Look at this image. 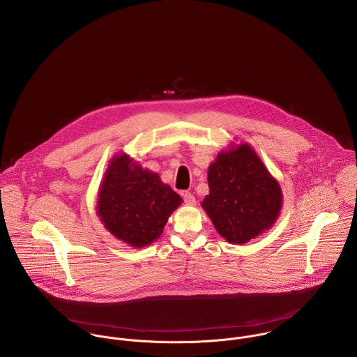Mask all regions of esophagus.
I'll use <instances>...</instances> for the list:
<instances>
[{"mask_svg": "<svg viewBox=\"0 0 357 357\" xmlns=\"http://www.w3.org/2000/svg\"><path fill=\"white\" fill-rule=\"evenodd\" d=\"M183 198H184L185 205H188V206H194V205L197 204L195 197H194L191 192H184V194H183Z\"/></svg>", "mask_w": 357, "mask_h": 357, "instance_id": "obj_1", "label": "esophagus"}]
</instances>
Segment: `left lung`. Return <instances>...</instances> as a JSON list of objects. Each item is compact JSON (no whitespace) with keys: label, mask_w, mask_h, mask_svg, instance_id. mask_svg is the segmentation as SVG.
Segmentation results:
<instances>
[{"label":"left lung","mask_w":357,"mask_h":357,"mask_svg":"<svg viewBox=\"0 0 357 357\" xmlns=\"http://www.w3.org/2000/svg\"><path fill=\"white\" fill-rule=\"evenodd\" d=\"M202 208L230 243H246L270 230L282 208L278 181L248 142L218 153L208 169Z\"/></svg>","instance_id":"8db88e82"}]
</instances>
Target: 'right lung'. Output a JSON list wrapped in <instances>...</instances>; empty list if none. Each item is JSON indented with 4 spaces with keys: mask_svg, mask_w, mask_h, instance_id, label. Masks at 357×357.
<instances>
[{
    "mask_svg": "<svg viewBox=\"0 0 357 357\" xmlns=\"http://www.w3.org/2000/svg\"><path fill=\"white\" fill-rule=\"evenodd\" d=\"M181 202L158 173L119 153L109 160L100 184L97 216L114 237L131 248H142L162 236L167 219Z\"/></svg>",
    "mask_w": 357,
    "mask_h": 357,
    "instance_id": "1",
    "label": "right lung"
}]
</instances>
